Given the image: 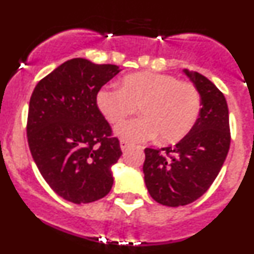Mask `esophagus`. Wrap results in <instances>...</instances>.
<instances>
[{"label": "esophagus", "instance_id": "obj_1", "mask_svg": "<svg viewBox=\"0 0 254 254\" xmlns=\"http://www.w3.org/2000/svg\"><path fill=\"white\" fill-rule=\"evenodd\" d=\"M130 146H131V143L127 142V140H120V148H122V151H127Z\"/></svg>", "mask_w": 254, "mask_h": 254}]
</instances>
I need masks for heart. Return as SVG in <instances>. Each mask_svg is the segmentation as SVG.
I'll return each mask as SVG.
<instances>
[{
  "instance_id": "heart-1",
  "label": "heart",
  "mask_w": 254,
  "mask_h": 254,
  "mask_svg": "<svg viewBox=\"0 0 254 254\" xmlns=\"http://www.w3.org/2000/svg\"><path fill=\"white\" fill-rule=\"evenodd\" d=\"M97 106L112 124L122 123L140 107L142 117L123 123L117 135L129 141H147L160 135L172 143L189 134L201 109L194 84L170 75L139 72L127 76L122 87L108 86L97 93Z\"/></svg>"
}]
</instances>
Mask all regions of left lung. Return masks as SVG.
Instances as JSON below:
<instances>
[{"instance_id": "1", "label": "left lung", "mask_w": 254, "mask_h": 254, "mask_svg": "<svg viewBox=\"0 0 254 254\" xmlns=\"http://www.w3.org/2000/svg\"><path fill=\"white\" fill-rule=\"evenodd\" d=\"M183 72L200 94L198 120L175 146L145 148L142 167L148 193L166 206H183L200 198L219 175L231 142L224 94L205 76Z\"/></svg>"}]
</instances>
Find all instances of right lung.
I'll use <instances>...</instances> for the list:
<instances>
[{
  "label": "right lung",
  "instance_id": "obj_1",
  "mask_svg": "<svg viewBox=\"0 0 254 254\" xmlns=\"http://www.w3.org/2000/svg\"><path fill=\"white\" fill-rule=\"evenodd\" d=\"M120 71L71 59L40 79L30 97L27 136L33 160L50 188L71 203L96 201L113 187L112 167L123 152L97 93Z\"/></svg>",
  "mask_w": 254,
  "mask_h": 254
}]
</instances>
